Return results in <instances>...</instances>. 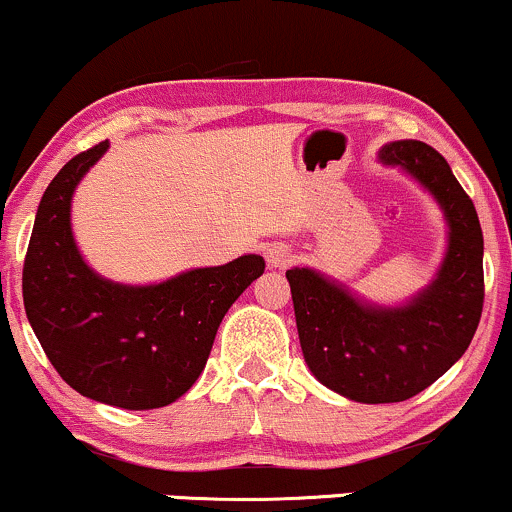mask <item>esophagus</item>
<instances>
[{
	"mask_svg": "<svg viewBox=\"0 0 512 512\" xmlns=\"http://www.w3.org/2000/svg\"><path fill=\"white\" fill-rule=\"evenodd\" d=\"M264 260H267L269 267H286L293 260V250L286 243H269L264 248Z\"/></svg>",
	"mask_w": 512,
	"mask_h": 512,
	"instance_id": "obj_1",
	"label": "esophagus"
}]
</instances>
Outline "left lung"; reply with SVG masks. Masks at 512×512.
<instances>
[{"instance_id":"left-lung-1","label":"left lung","mask_w":512,"mask_h":512,"mask_svg":"<svg viewBox=\"0 0 512 512\" xmlns=\"http://www.w3.org/2000/svg\"><path fill=\"white\" fill-rule=\"evenodd\" d=\"M379 159L400 166L443 209L448 248L432 283L405 305L384 307L315 269L286 272L307 367L355 403H400L432 386L463 357L484 305L482 226L446 159L420 140L384 145Z\"/></svg>"}]
</instances>
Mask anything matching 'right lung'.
<instances>
[{"mask_svg": "<svg viewBox=\"0 0 512 512\" xmlns=\"http://www.w3.org/2000/svg\"><path fill=\"white\" fill-rule=\"evenodd\" d=\"M109 140L64 164L42 195L23 305L59 377L80 396L123 410L164 408L195 384L238 295L264 272L260 255L190 269L152 286L102 279L71 231V197Z\"/></svg>", "mask_w": 512, "mask_h": 512, "instance_id": "obj_1", "label": "right lung"}]
</instances>
